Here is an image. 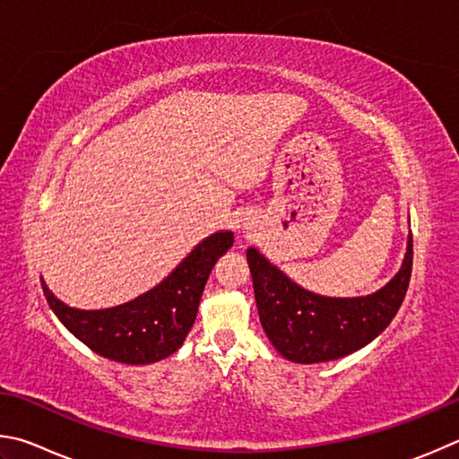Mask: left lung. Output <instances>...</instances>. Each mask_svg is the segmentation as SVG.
<instances>
[{"instance_id":"obj_1","label":"left lung","mask_w":459,"mask_h":459,"mask_svg":"<svg viewBox=\"0 0 459 459\" xmlns=\"http://www.w3.org/2000/svg\"><path fill=\"white\" fill-rule=\"evenodd\" d=\"M255 304L264 333L280 355L302 365L326 363L363 349L395 318L413 266L409 234L403 266L387 286L359 299H331L304 290L255 247H247Z\"/></svg>"}]
</instances>
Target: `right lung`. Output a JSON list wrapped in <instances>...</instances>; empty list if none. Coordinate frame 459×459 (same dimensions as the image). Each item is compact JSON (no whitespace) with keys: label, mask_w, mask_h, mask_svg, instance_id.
<instances>
[{"label":"right lung","mask_w":459,"mask_h":459,"mask_svg":"<svg viewBox=\"0 0 459 459\" xmlns=\"http://www.w3.org/2000/svg\"><path fill=\"white\" fill-rule=\"evenodd\" d=\"M231 244V231L205 238L163 282L112 308H72L56 299L42 280L44 296L60 323L100 357L125 365L157 363L183 344L195 323L212 268Z\"/></svg>","instance_id":"1"}]
</instances>
